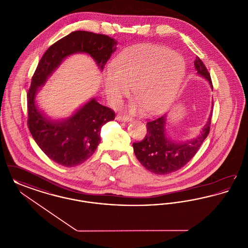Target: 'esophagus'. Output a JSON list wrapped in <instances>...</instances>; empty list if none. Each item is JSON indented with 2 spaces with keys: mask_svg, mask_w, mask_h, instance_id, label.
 <instances>
[{
  "mask_svg": "<svg viewBox=\"0 0 248 248\" xmlns=\"http://www.w3.org/2000/svg\"><path fill=\"white\" fill-rule=\"evenodd\" d=\"M131 117L126 116V115H117L116 116V120L118 121H122V122H127V121H131Z\"/></svg>",
  "mask_w": 248,
  "mask_h": 248,
  "instance_id": "obj_1",
  "label": "esophagus"
}]
</instances>
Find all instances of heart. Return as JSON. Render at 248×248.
Masks as SVG:
<instances>
[{
    "label": "heart",
    "instance_id": "1",
    "mask_svg": "<svg viewBox=\"0 0 248 248\" xmlns=\"http://www.w3.org/2000/svg\"><path fill=\"white\" fill-rule=\"evenodd\" d=\"M186 66L180 55L157 45H141L126 49L113 59L111 70L103 79L107 98L119 104L131 90L137 98L132 110L147 114L162 113L176 97Z\"/></svg>",
    "mask_w": 248,
    "mask_h": 248
}]
</instances>
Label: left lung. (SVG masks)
<instances>
[{
	"label": "left lung",
	"instance_id": "obj_1",
	"mask_svg": "<svg viewBox=\"0 0 248 248\" xmlns=\"http://www.w3.org/2000/svg\"><path fill=\"white\" fill-rule=\"evenodd\" d=\"M194 67L213 87L210 74L199 57H196L194 60ZM211 117L212 113L198 138L185 142H175L167 139L165 115L150 120L146 124L147 134L145 138L141 141L133 143L136 157L146 169L154 174L167 175L177 171L187 165L200 149L209 134Z\"/></svg>",
	"mask_w": 248,
	"mask_h": 248
}]
</instances>
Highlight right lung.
Listing matches in <instances>:
<instances>
[{
    "label": "right lung",
    "instance_id": "add662e5",
    "mask_svg": "<svg viewBox=\"0 0 248 248\" xmlns=\"http://www.w3.org/2000/svg\"><path fill=\"white\" fill-rule=\"evenodd\" d=\"M116 45L117 41L109 36L77 31L53 44L38 63L27 95L28 126L40 149L59 165L72 167L90 158L100 143L101 127L114 120L115 112L93 98L70 118L53 122L37 109L38 88L71 54L87 53L103 70Z\"/></svg>",
    "mask_w": 248,
    "mask_h": 248
}]
</instances>
